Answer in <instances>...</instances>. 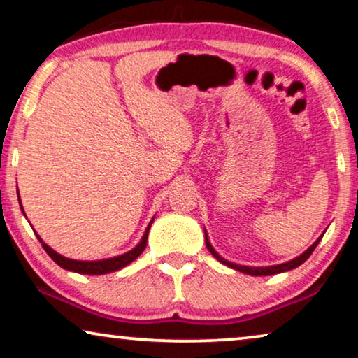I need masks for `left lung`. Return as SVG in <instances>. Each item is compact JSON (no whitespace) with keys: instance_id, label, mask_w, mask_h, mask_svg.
Here are the masks:
<instances>
[{"instance_id":"left-lung-1","label":"left lung","mask_w":358,"mask_h":358,"mask_svg":"<svg viewBox=\"0 0 358 358\" xmlns=\"http://www.w3.org/2000/svg\"><path fill=\"white\" fill-rule=\"evenodd\" d=\"M321 238L322 236H320V239H317V241L313 244V246L308 249V251H305L301 254V256H298L296 259H293V261H290V262H285V264H280V266H272V267H246V266H236V264H231V262H228V261H224L223 257H220L217 252H215V249L212 248V244L208 243V239H207V234H205V243H207V248H208V251L212 252V256L213 257H217L220 262H223L224 266H228V267H233V268H236V271H239V272H243V273H249V275H273V273H280V272H285V271H292V268H295V267H298V266H301L303 262L306 261L308 257L311 256L313 254V251H315V248L317 246V243L321 241Z\"/></svg>"}]
</instances>
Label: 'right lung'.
<instances>
[{"label": "right lung", "instance_id": "right-lung-1", "mask_svg": "<svg viewBox=\"0 0 358 358\" xmlns=\"http://www.w3.org/2000/svg\"><path fill=\"white\" fill-rule=\"evenodd\" d=\"M151 223H153V222H151ZM151 223L148 224V228H146V231L143 234V238H141V241H140L138 246H136L135 249H131V251H129V252L122 254V256H117V257H112V259H106V261H73V259L63 257L58 252L53 251L52 248H48L47 244L42 241L41 236H37V238H38V241L42 243V248L45 249V252L60 267L66 268V271L78 272V273H86V275H102V273L115 272V271H119V268H122V267L129 266L131 261H135V259L138 257L141 252H143V249L146 248V239H148V231H150V228H151Z\"/></svg>", "mask_w": 358, "mask_h": 358}]
</instances>
